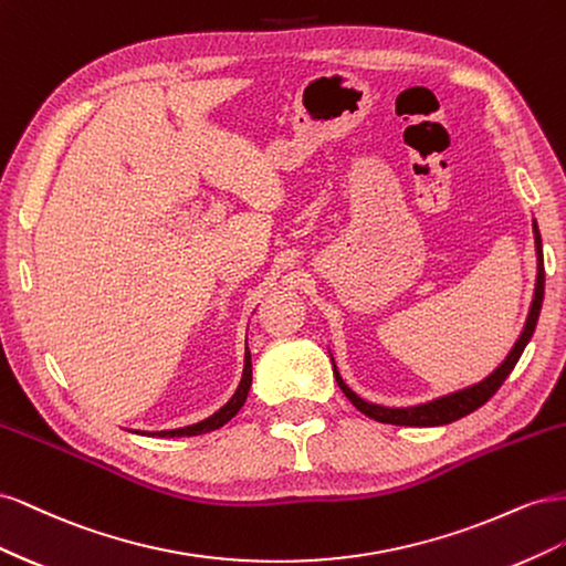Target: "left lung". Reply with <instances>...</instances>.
<instances>
[{"instance_id": "1", "label": "left lung", "mask_w": 566, "mask_h": 566, "mask_svg": "<svg viewBox=\"0 0 566 566\" xmlns=\"http://www.w3.org/2000/svg\"><path fill=\"white\" fill-rule=\"evenodd\" d=\"M534 241H536V260H538V273H536V290H534V302H531V310L524 323V331L520 335V339L515 342V347L510 349V354L505 356V361L495 368L489 378H484L482 382H476L472 387L458 389L453 394H447V397H439L434 401H427L420 406H406V408H389V406H378L370 403L366 399L354 394L345 380L339 378L337 366L333 361V370H335V380L339 385V389L345 391V397L361 410L364 416L378 420V422H387V424H406V427H437V424H449L453 420L465 418L472 410H476L479 406H484L495 391L501 389V385L505 382L507 375L512 373V368L517 366L520 356L524 352V347L528 345L531 335L536 331V321L541 314V304H543V293H545V269H543V245H541V233L534 221Z\"/></svg>"}]
</instances>
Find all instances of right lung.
<instances>
[{
  "mask_svg": "<svg viewBox=\"0 0 566 566\" xmlns=\"http://www.w3.org/2000/svg\"><path fill=\"white\" fill-rule=\"evenodd\" d=\"M252 385V358H250V349L245 347V366H243V378L241 385H238L233 397L221 406L217 413H212L210 418H205L196 424H188V427H179V430H163V432H148V434H156V437H196V434H205V432H212L219 430L221 424H227L238 410L243 408L245 399H248V391ZM146 434V432H144Z\"/></svg>",
  "mask_w": 566,
  "mask_h": 566,
  "instance_id": "obj_1",
  "label": "right lung"
}]
</instances>
